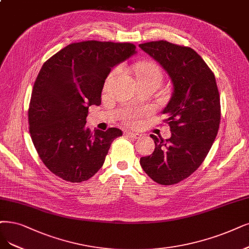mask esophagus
<instances>
[{"instance_id": "34e87169", "label": "esophagus", "mask_w": 249, "mask_h": 249, "mask_svg": "<svg viewBox=\"0 0 249 249\" xmlns=\"http://www.w3.org/2000/svg\"><path fill=\"white\" fill-rule=\"evenodd\" d=\"M126 136L130 137V139H140V137H142V134L140 133H136V132H126Z\"/></svg>"}]
</instances>
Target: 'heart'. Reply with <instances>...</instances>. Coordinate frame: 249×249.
I'll use <instances>...</instances> for the list:
<instances>
[{
	"label": "heart",
	"mask_w": 249,
	"mask_h": 249,
	"mask_svg": "<svg viewBox=\"0 0 249 249\" xmlns=\"http://www.w3.org/2000/svg\"><path fill=\"white\" fill-rule=\"evenodd\" d=\"M116 72L113 71L110 73V76L108 78V80L113 77L114 73ZM152 77H156V78H159L161 79L162 77V71L161 69L159 68L158 64H156L154 62H142L141 64H139L136 68V78L137 79H142V78H152ZM142 115H127L126 116V122L128 124H131L134 125L137 122H139V119Z\"/></svg>",
	"instance_id": "heart-1"
}]
</instances>
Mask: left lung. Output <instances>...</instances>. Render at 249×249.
<instances>
[{
  "instance_id": "1",
  "label": "left lung",
  "mask_w": 249,
  "mask_h": 249,
  "mask_svg": "<svg viewBox=\"0 0 249 249\" xmlns=\"http://www.w3.org/2000/svg\"><path fill=\"white\" fill-rule=\"evenodd\" d=\"M171 79L173 92L162 110L171 137L155 142L152 155L141 158L143 171L157 183L174 185L189 178L204 161L217 135L219 93L214 73L190 47L167 41L140 44Z\"/></svg>"
}]
</instances>
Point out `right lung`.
<instances>
[{
    "instance_id": "right-lung-1",
    "label": "right lung",
    "mask_w": 249,
    "mask_h": 249,
    "mask_svg": "<svg viewBox=\"0 0 249 249\" xmlns=\"http://www.w3.org/2000/svg\"><path fill=\"white\" fill-rule=\"evenodd\" d=\"M135 45L83 41L62 48L36 77L29 107L30 133L41 160L71 182L89 179L101 168L118 128H85L88 107L99 106L105 81L117 64L135 54Z\"/></svg>"
}]
</instances>
